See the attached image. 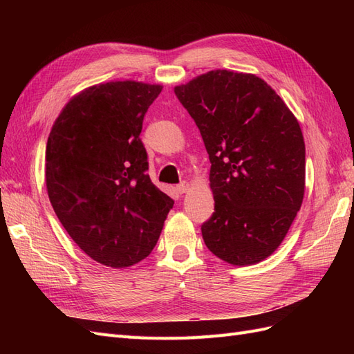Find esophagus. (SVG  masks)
I'll return each instance as SVG.
<instances>
[{
    "instance_id": "1",
    "label": "esophagus",
    "mask_w": 354,
    "mask_h": 354,
    "mask_svg": "<svg viewBox=\"0 0 354 354\" xmlns=\"http://www.w3.org/2000/svg\"><path fill=\"white\" fill-rule=\"evenodd\" d=\"M190 189V185L187 183V181H181V183L177 186V190H178V194L180 195H183V194H186V192Z\"/></svg>"
}]
</instances>
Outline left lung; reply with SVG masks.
<instances>
[{
  "label": "left lung",
  "mask_w": 354,
  "mask_h": 354,
  "mask_svg": "<svg viewBox=\"0 0 354 354\" xmlns=\"http://www.w3.org/2000/svg\"><path fill=\"white\" fill-rule=\"evenodd\" d=\"M209 155L208 250L233 266L270 257L301 208L306 146L286 103L254 73L216 69L174 87Z\"/></svg>",
  "instance_id": "1"
}]
</instances>
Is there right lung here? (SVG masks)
Listing matches in <instances>:
<instances>
[{
	"label": "right lung",
	"mask_w": 354,
	"mask_h": 354,
	"mask_svg": "<svg viewBox=\"0 0 354 354\" xmlns=\"http://www.w3.org/2000/svg\"><path fill=\"white\" fill-rule=\"evenodd\" d=\"M162 85L95 84L65 104L47 140L46 185L62 226L90 259L125 269L152 252L174 201L147 171L143 118Z\"/></svg>",
	"instance_id": "right-lung-1"
}]
</instances>
